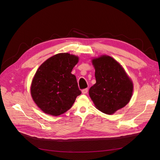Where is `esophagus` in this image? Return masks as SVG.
<instances>
[{"mask_svg": "<svg viewBox=\"0 0 160 160\" xmlns=\"http://www.w3.org/2000/svg\"><path fill=\"white\" fill-rule=\"evenodd\" d=\"M88 92V89H84L82 90V93L83 94H86Z\"/></svg>", "mask_w": 160, "mask_h": 160, "instance_id": "1", "label": "esophagus"}]
</instances>
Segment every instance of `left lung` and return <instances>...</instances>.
<instances>
[{
    "mask_svg": "<svg viewBox=\"0 0 160 160\" xmlns=\"http://www.w3.org/2000/svg\"><path fill=\"white\" fill-rule=\"evenodd\" d=\"M96 83L89 94L95 108L112 115L124 108L131 100L133 84L123 67L113 57L103 55L92 58Z\"/></svg>",
    "mask_w": 160,
    "mask_h": 160,
    "instance_id": "left-lung-1",
    "label": "left lung"
}]
</instances>
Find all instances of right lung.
Returning <instances> with one entry per match:
<instances>
[{"label": "right lung", "instance_id": "obj_1", "mask_svg": "<svg viewBox=\"0 0 160 160\" xmlns=\"http://www.w3.org/2000/svg\"><path fill=\"white\" fill-rule=\"evenodd\" d=\"M79 57L61 52L38 67L31 85L34 102L43 113L58 116L69 110L81 95L76 77L71 73Z\"/></svg>", "mask_w": 160, "mask_h": 160}]
</instances>
